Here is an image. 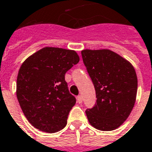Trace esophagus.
<instances>
[{"label": "esophagus", "instance_id": "1", "mask_svg": "<svg viewBox=\"0 0 152 152\" xmlns=\"http://www.w3.org/2000/svg\"><path fill=\"white\" fill-rule=\"evenodd\" d=\"M77 103H79V104L83 103V96H81V95L77 97Z\"/></svg>", "mask_w": 152, "mask_h": 152}]
</instances>
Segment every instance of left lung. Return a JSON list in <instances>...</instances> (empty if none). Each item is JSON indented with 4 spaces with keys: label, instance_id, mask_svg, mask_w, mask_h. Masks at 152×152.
I'll list each match as a JSON object with an SVG mask.
<instances>
[{
    "label": "left lung",
    "instance_id": "left-lung-1",
    "mask_svg": "<svg viewBox=\"0 0 152 152\" xmlns=\"http://www.w3.org/2000/svg\"><path fill=\"white\" fill-rule=\"evenodd\" d=\"M82 56L97 98L96 105L86 111L89 123L102 131L117 129L129 117L136 101L134 68L109 49H83Z\"/></svg>",
    "mask_w": 152,
    "mask_h": 152
}]
</instances>
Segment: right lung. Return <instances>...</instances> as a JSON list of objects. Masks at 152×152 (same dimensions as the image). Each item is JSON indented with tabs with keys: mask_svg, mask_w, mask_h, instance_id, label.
I'll return each instance as SVG.
<instances>
[{
	"mask_svg": "<svg viewBox=\"0 0 152 152\" xmlns=\"http://www.w3.org/2000/svg\"><path fill=\"white\" fill-rule=\"evenodd\" d=\"M78 61L75 50L45 47L22 64L16 94L25 117L35 128L56 133L66 126L76 99L69 91L65 75Z\"/></svg>",
	"mask_w": 152,
	"mask_h": 152,
	"instance_id": "right-lung-1",
	"label": "right lung"
}]
</instances>
